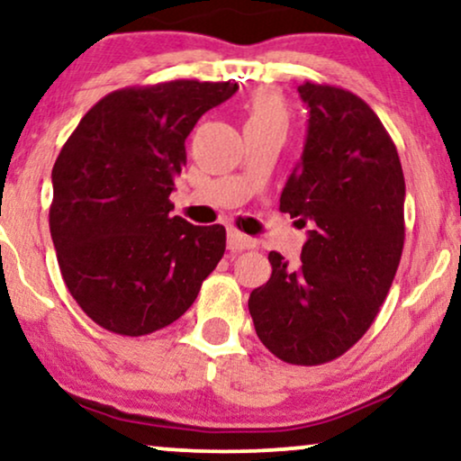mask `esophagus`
Here are the masks:
<instances>
[{
  "label": "esophagus",
  "mask_w": 461,
  "mask_h": 461,
  "mask_svg": "<svg viewBox=\"0 0 461 461\" xmlns=\"http://www.w3.org/2000/svg\"><path fill=\"white\" fill-rule=\"evenodd\" d=\"M255 247H257V242L253 240V238L244 236V234H240V231H230V234H227V249L234 250V253H238V250H250Z\"/></svg>",
  "instance_id": "esophagus-1"
}]
</instances>
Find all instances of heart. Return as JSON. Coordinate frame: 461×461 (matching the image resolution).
I'll return each mask as SVG.
<instances>
[{
    "label": "heart",
    "instance_id": "b5f03b06",
    "mask_svg": "<svg viewBox=\"0 0 461 461\" xmlns=\"http://www.w3.org/2000/svg\"><path fill=\"white\" fill-rule=\"evenodd\" d=\"M286 103L285 98L280 96V92H276L272 88H263L259 92H255L247 105V124L286 128Z\"/></svg>",
    "mask_w": 461,
    "mask_h": 461
}]
</instances>
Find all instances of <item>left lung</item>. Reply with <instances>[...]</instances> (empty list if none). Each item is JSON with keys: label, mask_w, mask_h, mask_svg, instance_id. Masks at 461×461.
<instances>
[{"label": "left lung", "mask_w": 461, "mask_h": 461, "mask_svg": "<svg viewBox=\"0 0 461 461\" xmlns=\"http://www.w3.org/2000/svg\"><path fill=\"white\" fill-rule=\"evenodd\" d=\"M302 159L280 211L312 225L302 266L267 255L272 276L249 297L263 346L288 365L346 354L375 321L404 247V175L382 120L354 92L305 82Z\"/></svg>", "instance_id": "1"}]
</instances>
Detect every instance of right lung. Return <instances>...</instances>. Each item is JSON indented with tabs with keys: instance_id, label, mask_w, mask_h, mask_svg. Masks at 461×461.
<instances>
[{
	"instance_id": "add662e5",
	"label": "right lung",
	"mask_w": 461,
	"mask_h": 461,
	"mask_svg": "<svg viewBox=\"0 0 461 461\" xmlns=\"http://www.w3.org/2000/svg\"><path fill=\"white\" fill-rule=\"evenodd\" d=\"M236 82H173L109 92L79 120L52 168L50 234L86 316L124 337L175 322L225 253L223 225L173 217L185 139Z\"/></svg>"
}]
</instances>
